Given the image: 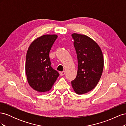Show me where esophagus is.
Returning <instances> with one entry per match:
<instances>
[{
    "mask_svg": "<svg viewBox=\"0 0 126 126\" xmlns=\"http://www.w3.org/2000/svg\"><path fill=\"white\" fill-rule=\"evenodd\" d=\"M64 74H65V71H64L60 72V76H63V75H64Z\"/></svg>",
    "mask_w": 126,
    "mask_h": 126,
    "instance_id": "esophagus-1",
    "label": "esophagus"
}]
</instances>
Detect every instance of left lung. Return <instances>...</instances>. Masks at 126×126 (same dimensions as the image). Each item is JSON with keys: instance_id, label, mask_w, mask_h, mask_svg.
Returning <instances> with one entry per match:
<instances>
[{"instance_id": "8db88e82", "label": "left lung", "mask_w": 126, "mask_h": 126, "mask_svg": "<svg viewBox=\"0 0 126 126\" xmlns=\"http://www.w3.org/2000/svg\"><path fill=\"white\" fill-rule=\"evenodd\" d=\"M72 37L77 56L78 70L71 85L76 93L81 94L97 85L104 68V58L100 48L90 38L77 33H73Z\"/></svg>"}]
</instances>
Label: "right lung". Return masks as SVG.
I'll list each match as a JSON object with an SVG mask.
<instances>
[{"instance_id":"obj_1","label":"right lung","mask_w":126,"mask_h":126,"mask_svg":"<svg viewBox=\"0 0 126 126\" xmlns=\"http://www.w3.org/2000/svg\"><path fill=\"white\" fill-rule=\"evenodd\" d=\"M56 35H43L30 44L26 55L25 70L27 80L39 92L50 90L59 76L51 66L49 52L57 38Z\"/></svg>"}]
</instances>
